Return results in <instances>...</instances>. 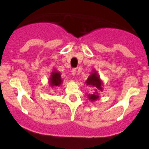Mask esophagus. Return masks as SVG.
<instances>
[{"instance_id": "34e87169", "label": "esophagus", "mask_w": 149, "mask_h": 149, "mask_svg": "<svg viewBox=\"0 0 149 149\" xmlns=\"http://www.w3.org/2000/svg\"><path fill=\"white\" fill-rule=\"evenodd\" d=\"M76 69H73L72 70H71V74H72V76H74L76 74Z\"/></svg>"}]
</instances>
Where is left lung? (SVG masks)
<instances>
[{"mask_svg":"<svg viewBox=\"0 0 149 149\" xmlns=\"http://www.w3.org/2000/svg\"><path fill=\"white\" fill-rule=\"evenodd\" d=\"M85 83H86L87 85L94 88L95 90V91L93 93L88 94V100L91 101V102H95V101L100 99V95H99L98 92L103 91L104 84L96 70L93 69L92 72H91L88 79L85 81Z\"/></svg>","mask_w":149,"mask_h":149,"instance_id":"obj_1","label":"left lung"}]
</instances>
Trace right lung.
<instances>
[{
	"mask_svg": "<svg viewBox=\"0 0 149 149\" xmlns=\"http://www.w3.org/2000/svg\"><path fill=\"white\" fill-rule=\"evenodd\" d=\"M63 80L61 77V73L57 70L54 69V71L51 73L50 77L49 78L48 83L49 86L52 87H59L62 84Z\"/></svg>",
	"mask_w": 149,
	"mask_h": 149,
	"instance_id": "obj_1",
	"label": "right lung"
}]
</instances>
